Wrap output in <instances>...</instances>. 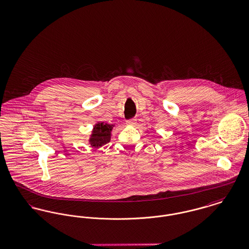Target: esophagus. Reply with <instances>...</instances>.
<instances>
[{
    "label": "esophagus",
    "instance_id": "34e87169",
    "mask_svg": "<svg viewBox=\"0 0 249 249\" xmlns=\"http://www.w3.org/2000/svg\"><path fill=\"white\" fill-rule=\"evenodd\" d=\"M126 124H127V125H130V126H134V125H135V124H136V119H135V118H133V119L127 120Z\"/></svg>",
    "mask_w": 249,
    "mask_h": 249
}]
</instances>
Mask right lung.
<instances>
[{"label": "right lung", "mask_w": 249, "mask_h": 249, "mask_svg": "<svg viewBox=\"0 0 249 249\" xmlns=\"http://www.w3.org/2000/svg\"><path fill=\"white\" fill-rule=\"evenodd\" d=\"M115 125L113 124L98 121L93 127L92 133L88 139L89 144L95 149H99L100 147L109 143L111 141L112 131Z\"/></svg>", "instance_id": "right-lung-1"}]
</instances>
